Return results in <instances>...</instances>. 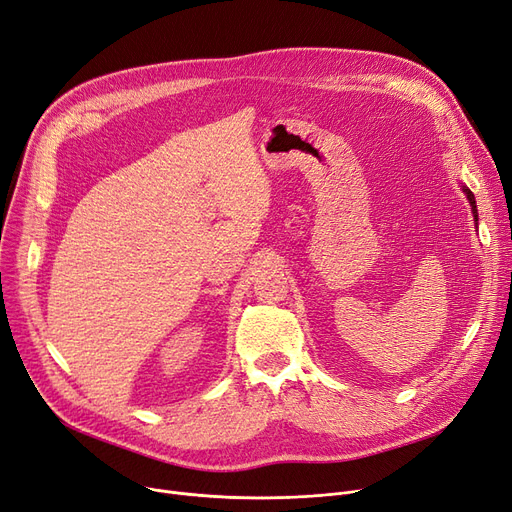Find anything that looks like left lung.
Segmentation results:
<instances>
[{"instance_id":"obj_1","label":"left lung","mask_w":512,"mask_h":512,"mask_svg":"<svg viewBox=\"0 0 512 512\" xmlns=\"http://www.w3.org/2000/svg\"><path fill=\"white\" fill-rule=\"evenodd\" d=\"M465 189V193H467V200H469V204H471V210H473V214H475V218H477V206H475V196H473V191L471 189H467V187H462Z\"/></svg>"}]
</instances>
